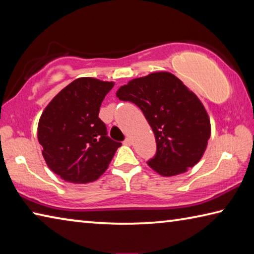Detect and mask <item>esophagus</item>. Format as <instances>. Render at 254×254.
<instances>
[{"label":"esophagus","mask_w":254,"mask_h":254,"mask_svg":"<svg viewBox=\"0 0 254 254\" xmlns=\"http://www.w3.org/2000/svg\"><path fill=\"white\" fill-rule=\"evenodd\" d=\"M124 143H126L127 145H131L133 143V141H132L131 137H127L126 141H124Z\"/></svg>","instance_id":"obj_1"}]
</instances>
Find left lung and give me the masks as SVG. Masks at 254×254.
Listing matches in <instances>:
<instances>
[{"instance_id": "obj_1", "label": "left lung", "mask_w": 254, "mask_h": 254, "mask_svg": "<svg viewBox=\"0 0 254 254\" xmlns=\"http://www.w3.org/2000/svg\"><path fill=\"white\" fill-rule=\"evenodd\" d=\"M117 97L139 106L152 128L157 153L148 161L150 168L162 177H173L200 160L210 136L209 117L178 77L152 72L121 86Z\"/></svg>"}]
</instances>
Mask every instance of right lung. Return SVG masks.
I'll return each mask as SVG.
<instances>
[{"instance_id": "1", "label": "right lung", "mask_w": 254, "mask_h": 254, "mask_svg": "<svg viewBox=\"0 0 254 254\" xmlns=\"http://www.w3.org/2000/svg\"><path fill=\"white\" fill-rule=\"evenodd\" d=\"M114 86L80 77L63 88L42 112L38 141L49 169L72 184L95 182L105 173L121 143L107 136L98 118L103 100Z\"/></svg>"}]
</instances>
